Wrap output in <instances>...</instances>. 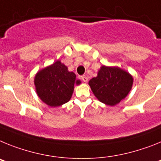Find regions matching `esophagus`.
I'll return each instance as SVG.
<instances>
[{"label":"esophagus","mask_w":161,"mask_h":161,"mask_svg":"<svg viewBox=\"0 0 161 161\" xmlns=\"http://www.w3.org/2000/svg\"><path fill=\"white\" fill-rule=\"evenodd\" d=\"M81 79H82V81L84 82H86L87 81H88V79H87V77L85 76V75H83V76H81Z\"/></svg>","instance_id":"1"}]
</instances>
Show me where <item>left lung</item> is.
Wrapping results in <instances>:
<instances>
[{"instance_id":"1","label":"left lung","mask_w":161,"mask_h":161,"mask_svg":"<svg viewBox=\"0 0 161 161\" xmlns=\"http://www.w3.org/2000/svg\"><path fill=\"white\" fill-rule=\"evenodd\" d=\"M134 79L129 72L117 66L102 65L97 76L88 84L93 94L103 104L114 106L129 94Z\"/></svg>"}]
</instances>
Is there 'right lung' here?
Returning a JSON list of instances; mask_svg holds the SVG:
<instances>
[{"label":"right lung","mask_w":161,"mask_h":161,"mask_svg":"<svg viewBox=\"0 0 161 161\" xmlns=\"http://www.w3.org/2000/svg\"><path fill=\"white\" fill-rule=\"evenodd\" d=\"M81 81L74 72H69L66 65L57 61L36 73L34 84L37 96L50 107H58L71 99L75 85Z\"/></svg>","instance_id":"obj_1"}]
</instances>
